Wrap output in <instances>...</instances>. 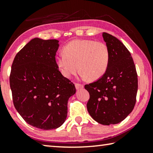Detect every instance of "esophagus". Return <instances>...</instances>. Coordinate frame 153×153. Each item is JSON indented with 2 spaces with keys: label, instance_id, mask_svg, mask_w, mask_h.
Listing matches in <instances>:
<instances>
[{
  "label": "esophagus",
  "instance_id": "1",
  "mask_svg": "<svg viewBox=\"0 0 153 153\" xmlns=\"http://www.w3.org/2000/svg\"><path fill=\"white\" fill-rule=\"evenodd\" d=\"M75 86H76V88L77 90H79L84 88V86L80 84H75Z\"/></svg>",
  "mask_w": 153,
  "mask_h": 153
}]
</instances>
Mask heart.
<instances>
[{"label":"heart","instance_id":"heart-1","mask_svg":"<svg viewBox=\"0 0 153 153\" xmlns=\"http://www.w3.org/2000/svg\"><path fill=\"white\" fill-rule=\"evenodd\" d=\"M63 52L56 56L55 62L66 78L76 74L79 68L82 78L97 80L105 74L110 63V50L103 42L75 39L65 46Z\"/></svg>","mask_w":153,"mask_h":153}]
</instances>
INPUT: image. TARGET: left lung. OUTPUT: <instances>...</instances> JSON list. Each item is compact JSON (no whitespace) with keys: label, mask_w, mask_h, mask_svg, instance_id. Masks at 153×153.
Here are the masks:
<instances>
[{"label":"left lung","mask_w":153,"mask_h":153,"mask_svg":"<svg viewBox=\"0 0 153 153\" xmlns=\"http://www.w3.org/2000/svg\"><path fill=\"white\" fill-rule=\"evenodd\" d=\"M110 59L105 74L84 86L90 94L87 110L93 119L104 125L120 123L134 108L137 75L133 60L124 44L114 36L103 33Z\"/></svg>","instance_id":"1"}]
</instances>
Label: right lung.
I'll list each match as a JSON object with an SVG mask.
<instances>
[{
    "label": "right lung",
    "mask_w": 153,
    "mask_h": 153,
    "mask_svg": "<svg viewBox=\"0 0 153 153\" xmlns=\"http://www.w3.org/2000/svg\"><path fill=\"white\" fill-rule=\"evenodd\" d=\"M59 42L31 39L16 54L9 77L16 110L28 124L43 130L63 124L68 100L76 92L56 64Z\"/></svg>",
    "instance_id": "obj_1"
}]
</instances>
